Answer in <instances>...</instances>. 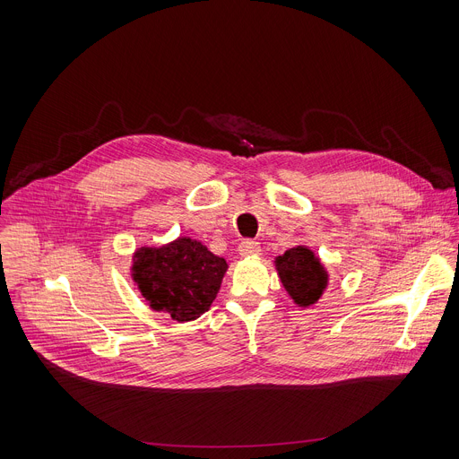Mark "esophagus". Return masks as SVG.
I'll use <instances>...</instances> for the list:
<instances>
[{
    "label": "esophagus",
    "mask_w": 459,
    "mask_h": 459,
    "mask_svg": "<svg viewBox=\"0 0 459 459\" xmlns=\"http://www.w3.org/2000/svg\"><path fill=\"white\" fill-rule=\"evenodd\" d=\"M238 252H239V255H241V257H250V255H257V254L261 252V248H259V245H257L255 241H252V239H245V241H241V243H239Z\"/></svg>",
    "instance_id": "1"
}]
</instances>
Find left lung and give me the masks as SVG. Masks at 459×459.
Here are the masks:
<instances>
[{"label": "left lung", "mask_w": 459, "mask_h": 459, "mask_svg": "<svg viewBox=\"0 0 459 459\" xmlns=\"http://www.w3.org/2000/svg\"><path fill=\"white\" fill-rule=\"evenodd\" d=\"M274 267L287 294L299 308L316 305L329 287V271L307 245H296L276 255Z\"/></svg>", "instance_id": "left-lung-1"}]
</instances>
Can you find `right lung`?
<instances>
[{
	"label": "right lung",
	"instance_id": "1",
	"mask_svg": "<svg viewBox=\"0 0 459 459\" xmlns=\"http://www.w3.org/2000/svg\"><path fill=\"white\" fill-rule=\"evenodd\" d=\"M229 265L202 241L179 236L160 247H138L130 278L147 305L186 323L207 312Z\"/></svg>",
	"mask_w": 459,
	"mask_h": 459
}]
</instances>
